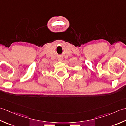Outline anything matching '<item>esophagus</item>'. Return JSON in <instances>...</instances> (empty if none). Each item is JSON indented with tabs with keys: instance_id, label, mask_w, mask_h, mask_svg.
<instances>
[{
	"instance_id": "esophagus-1",
	"label": "esophagus",
	"mask_w": 126,
	"mask_h": 126,
	"mask_svg": "<svg viewBox=\"0 0 126 126\" xmlns=\"http://www.w3.org/2000/svg\"><path fill=\"white\" fill-rule=\"evenodd\" d=\"M58 60L59 61H61L62 60V58H58Z\"/></svg>"
}]
</instances>
